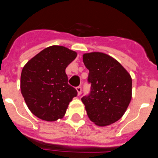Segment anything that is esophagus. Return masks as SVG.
<instances>
[{
    "label": "esophagus",
    "instance_id": "obj_1",
    "mask_svg": "<svg viewBox=\"0 0 158 158\" xmlns=\"http://www.w3.org/2000/svg\"><path fill=\"white\" fill-rule=\"evenodd\" d=\"M76 89V91H77V92H78V95H79L81 94V92H82V87L77 86Z\"/></svg>",
    "mask_w": 158,
    "mask_h": 158
}]
</instances>
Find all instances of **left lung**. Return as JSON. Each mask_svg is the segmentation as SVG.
<instances>
[{
  "label": "left lung",
  "mask_w": 158,
  "mask_h": 158,
  "mask_svg": "<svg viewBox=\"0 0 158 158\" xmlns=\"http://www.w3.org/2000/svg\"><path fill=\"white\" fill-rule=\"evenodd\" d=\"M83 63L89 71L91 89L81 100L89 119L99 126L117 122L131 99V76L117 60L102 52L84 54Z\"/></svg>",
  "instance_id": "8db88e82"
}]
</instances>
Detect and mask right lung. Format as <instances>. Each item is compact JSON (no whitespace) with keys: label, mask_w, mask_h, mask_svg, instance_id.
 Segmentation results:
<instances>
[{"label":"right lung","mask_w":158,"mask_h":158,"mask_svg":"<svg viewBox=\"0 0 158 158\" xmlns=\"http://www.w3.org/2000/svg\"><path fill=\"white\" fill-rule=\"evenodd\" d=\"M77 53L61 46L47 47L27 62L22 69L20 89L32 113L53 122L64 116L77 91L68 84L66 68Z\"/></svg>","instance_id":"right-lung-1"}]
</instances>
